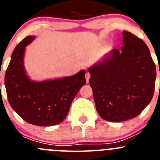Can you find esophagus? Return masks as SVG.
<instances>
[{
	"instance_id": "1",
	"label": "esophagus",
	"mask_w": 160,
	"mask_h": 160,
	"mask_svg": "<svg viewBox=\"0 0 160 160\" xmlns=\"http://www.w3.org/2000/svg\"><path fill=\"white\" fill-rule=\"evenodd\" d=\"M90 74L89 72H87L86 73V79H87V82H89V80H90Z\"/></svg>"
}]
</instances>
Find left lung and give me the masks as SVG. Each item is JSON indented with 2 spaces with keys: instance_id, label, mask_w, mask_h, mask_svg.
Masks as SVG:
<instances>
[{
  "instance_id": "1",
  "label": "left lung",
  "mask_w": 160,
  "mask_h": 160,
  "mask_svg": "<svg viewBox=\"0 0 160 160\" xmlns=\"http://www.w3.org/2000/svg\"><path fill=\"white\" fill-rule=\"evenodd\" d=\"M122 42L121 49H111L88 70L96 110L109 122L138 116L155 90L156 68L148 46L128 31Z\"/></svg>"
}]
</instances>
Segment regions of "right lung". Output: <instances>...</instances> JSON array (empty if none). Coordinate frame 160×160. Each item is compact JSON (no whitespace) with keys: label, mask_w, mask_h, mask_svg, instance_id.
<instances>
[{"label":"right lung","mask_w":160,"mask_h":160,"mask_svg":"<svg viewBox=\"0 0 160 160\" xmlns=\"http://www.w3.org/2000/svg\"><path fill=\"white\" fill-rule=\"evenodd\" d=\"M35 39L24 38L14 49L5 76L8 102L25 122L36 126H53L62 122L69 113L76 94L86 84L85 70L74 75L32 81L24 66L25 46Z\"/></svg>","instance_id":"obj_1"}]
</instances>
